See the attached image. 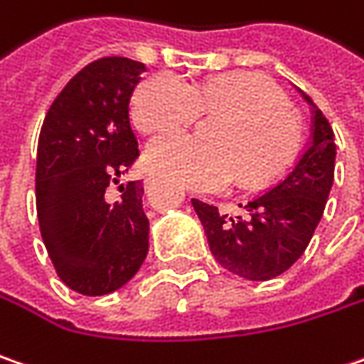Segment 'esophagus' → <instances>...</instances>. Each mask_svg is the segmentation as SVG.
<instances>
[{
  "label": "esophagus",
  "instance_id": "esophagus-1",
  "mask_svg": "<svg viewBox=\"0 0 364 364\" xmlns=\"http://www.w3.org/2000/svg\"><path fill=\"white\" fill-rule=\"evenodd\" d=\"M155 184H157V178H155V176H151V173H149V176L145 178V188H154Z\"/></svg>",
  "mask_w": 364,
  "mask_h": 364
}]
</instances>
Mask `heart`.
I'll use <instances>...</instances> for the list:
<instances>
[{
	"mask_svg": "<svg viewBox=\"0 0 364 364\" xmlns=\"http://www.w3.org/2000/svg\"><path fill=\"white\" fill-rule=\"evenodd\" d=\"M198 112H221L213 145L179 132L149 141L145 159L154 172L196 191H219L240 172L245 184L281 173L299 145V124L281 87L256 73H223L188 83L155 73L131 96V119L141 133L186 124Z\"/></svg>",
	"mask_w": 364,
	"mask_h": 364,
	"instance_id": "heart-1",
	"label": "heart"
}]
</instances>
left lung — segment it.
I'll use <instances>...</instances> for the list:
<instances>
[{
	"mask_svg": "<svg viewBox=\"0 0 364 364\" xmlns=\"http://www.w3.org/2000/svg\"><path fill=\"white\" fill-rule=\"evenodd\" d=\"M301 96L314 106L311 139L279 182L247 200L235 217L192 198L215 260L247 281L274 279L299 260L334 184V131L314 100L305 92Z\"/></svg>",
	"mask_w": 364,
	"mask_h": 364,
	"instance_id": "1",
	"label": "left lung"
}]
</instances>
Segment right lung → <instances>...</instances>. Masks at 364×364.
Returning <instances> with one entry per match:
<instances>
[{"label":"right lung","mask_w":364,"mask_h":364,"mask_svg":"<svg viewBox=\"0 0 364 364\" xmlns=\"http://www.w3.org/2000/svg\"><path fill=\"white\" fill-rule=\"evenodd\" d=\"M145 65L104 57L85 65L46 112L36 151V213L59 279L108 295L131 281L149 250L141 182L119 184L139 157L129 102Z\"/></svg>","instance_id":"add662e5"}]
</instances>
